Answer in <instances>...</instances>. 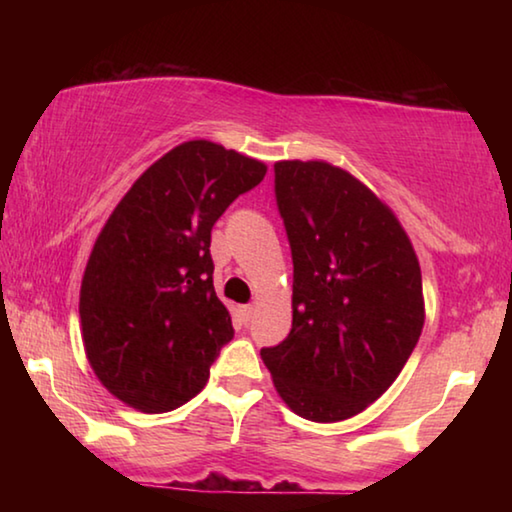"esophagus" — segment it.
<instances>
[{"label": "esophagus", "instance_id": "34e87169", "mask_svg": "<svg viewBox=\"0 0 512 512\" xmlns=\"http://www.w3.org/2000/svg\"><path fill=\"white\" fill-rule=\"evenodd\" d=\"M239 311H241V318H244V323H248V320L255 316V305H244Z\"/></svg>", "mask_w": 512, "mask_h": 512}]
</instances>
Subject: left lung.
I'll use <instances>...</instances> for the list:
<instances>
[{
    "instance_id": "left-lung-1",
    "label": "left lung",
    "mask_w": 512,
    "mask_h": 512,
    "mask_svg": "<svg viewBox=\"0 0 512 512\" xmlns=\"http://www.w3.org/2000/svg\"><path fill=\"white\" fill-rule=\"evenodd\" d=\"M275 198L293 259V323L262 359L300 418L348 420L388 391L420 339L418 257L391 207L334 164L275 162Z\"/></svg>"
}]
</instances>
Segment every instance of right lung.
Segmentation results:
<instances>
[{
  "instance_id": "right-lung-1",
  "label": "right lung",
  "mask_w": 512,
  "mask_h": 512,
  "mask_svg": "<svg viewBox=\"0 0 512 512\" xmlns=\"http://www.w3.org/2000/svg\"><path fill=\"white\" fill-rule=\"evenodd\" d=\"M266 164L192 140L153 162L103 225L81 282L83 345L108 391L167 413L203 391L232 336L214 291L212 225Z\"/></svg>"
}]
</instances>
